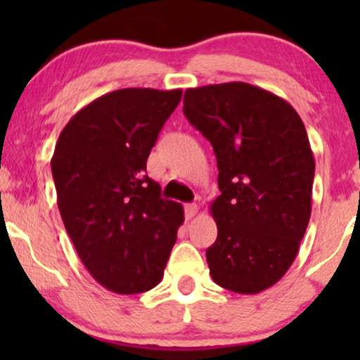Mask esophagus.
Returning <instances> with one entry per match:
<instances>
[{
  "instance_id": "1",
  "label": "esophagus",
  "mask_w": 360,
  "mask_h": 360,
  "mask_svg": "<svg viewBox=\"0 0 360 360\" xmlns=\"http://www.w3.org/2000/svg\"><path fill=\"white\" fill-rule=\"evenodd\" d=\"M196 213H198V205L196 203L185 205V218L186 219H191Z\"/></svg>"
}]
</instances>
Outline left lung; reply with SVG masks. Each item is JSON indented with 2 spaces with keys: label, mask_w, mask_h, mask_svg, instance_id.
<instances>
[{
  "label": "left lung",
  "mask_w": 360,
  "mask_h": 360,
  "mask_svg": "<svg viewBox=\"0 0 360 360\" xmlns=\"http://www.w3.org/2000/svg\"><path fill=\"white\" fill-rule=\"evenodd\" d=\"M184 115L218 162L211 278L236 293L262 292L287 274L311 216L314 159L302 117L244 82L188 88Z\"/></svg>",
  "instance_id": "8db88e82"
}]
</instances>
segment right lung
<instances>
[{"instance_id": "obj_1", "label": "right lung", "mask_w": 360, "mask_h": 360, "mask_svg": "<svg viewBox=\"0 0 360 360\" xmlns=\"http://www.w3.org/2000/svg\"><path fill=\"white\" fill-rule=\"evenodd\" d=\"M181 90L122 88L82 108L51 160L57 205L78 257L115 293L159 285L184 223V206L160 198L147 157Z\"/></svg>"}]
</instances>
